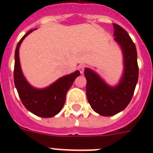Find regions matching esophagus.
<instances>
[{"label":"esophagus","instance_id":"esophagus-1","mask_svg":"<svg viewBox=\"0 0 153 153\" xmlns=\"http://www.w3.org/2000/svg\"><path fill=\"white\" fill-rule=\"evenodd\" d=\"M84 69H85V67L83 66V65H79V67H78V70H79V73H80L81 74H83V72H84Z\"/></svg>","mask_w":153,"mask_h":153}]
</instances>
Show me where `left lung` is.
<instances>
[{
    "label": "left lung",
    "instance_id": "8db88e82",
    "mask_svg": "<svg viewBox=\"0 0 153 153\" xmlns=\"http://www.w3.org/2000/svg\"><path fill=\"white\" fill-rule=\"evenodd\" d=\"M114 40L120 44L124 59L122 79L117 86H109L95 72L84 70L86 97L92 109L103 117H110L123 110L130 102L139 77L137 52L134 43L123 27L113 24Z\"/></svg>",
    "mask_w": 153,
    "mask_h": 153
}]
</instances>
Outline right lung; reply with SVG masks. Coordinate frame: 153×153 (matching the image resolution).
I'll return each mask as SVG.
<instances>
[{"label":"right lung","mask_w":153,"mask_h":153,"mask_svg":"<svg viewBox=\"0 0 153 153\" xmlns=\"http://www.w3.org/2000/svg\"><path fill=\"white\" fill-rule=\"evenodd\" d=\"M30 30L23 36L17 44L15 51V62L13 70V79L18 95L24 106L36 116L50 118L60 113L66 101V95L74 79L79 76V71L64 76L47 88L36 89L28 83L23 75L19 59V48L21 44L30 33Z\"/></svg>","instance_id":"obj_1"}]
</instances>
